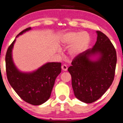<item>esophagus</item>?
Returning <instances> with one entry per match:
<instances>
[{"label":"esophagus","mask_w":123,"mask_h":123,"mask_svg":"<svg viewBox=\"0 0 123 123\" xmlns=\"http://www.w3.org/2000/svg\"><path fill=\"white\" fill-rule=\"evenodd\" d=\"M62 69L63 71H66L68 70V67H67V66L66 64H63L62 66Z\"/></svg>","instance_id":"obj_1"}]
</instances>
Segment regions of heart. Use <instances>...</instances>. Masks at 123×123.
Wrapping results in <instances>:
<instances>
[{
    "mask_svg": "<svg viewBox=\"0 0 123 123\" xmlns=\"http://www.w3.org/2000/svg\"><path fill=\"white\" fill-rule=\"evenodd\" d=\"M90 42L89 35L82 31H69L62 35L60 43L64 47H69L68 54L72 59L77 57L88 48Z\"/></svg>",
    "mask_w": 123,
    "mask_h": 123,
    "instance_id": "heart-1",
    "label": "heart"
}]
</instances>
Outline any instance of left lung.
<instances>
[{
	"label": "left lung",
	"mask_w": 123,
	"mask_h": 123,
	"mask_svg": "<svg viewBox=\"0 0 123 123\" xmlns=\"http://www.w3.org/2000/svg\"><path fill=\"white\" fill-rule=\"evenodd\" d=\"M96 33L93 48L75 58L68 69L75 97L86 103L98 100L111 86L115 75V48L104 33L100 31Z\"/></svg>",
	"instance_id": "1"
}]
</instances>
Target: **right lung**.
Here are the masks:
<instances>
[{"label": "right lung", "instance_id": "1", "mask_svg": "<svg viewBox=\"0 0 123 123\" xmlns=\"http://www.w3.org/2000/svg\"><path fill=\"white\" fill-rule=\"evenodd\" d=\"M31 27L24 29L16 38ZM14 39L6 54V72L9 84L18 95L26 102L33 105H40L49 99L57 76L61 73V63L48 62L36 70L25 72L19 70L12 58Z\"/></svg>", "mask_w": 123, "mask_h": 123}]
</instances>
